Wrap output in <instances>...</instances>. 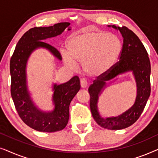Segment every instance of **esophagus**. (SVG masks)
<instances>
[{
	"label": "esophagus",
	"instance_id": "esophagus-1",
	"mask_svg": "<svg viewBox=\"0 0 158 158\" xmlns=\"http://www.w3.org/2000/svg\"><path fill=\"white\" fill-rule=\"evenodd\" d=\"M80 82H81V86L82 88H85L88 87V83H87V81H86L85 79L82 78V79H81V81Z\"/></svg>",
	"mask_w": 158,
	"mask_h": 158
}]
</instances>
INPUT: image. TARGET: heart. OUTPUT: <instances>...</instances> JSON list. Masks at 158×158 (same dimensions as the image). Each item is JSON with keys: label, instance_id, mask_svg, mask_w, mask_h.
Masks as SVG:
<instances>
[{"label": "heart", "instance_id": "b5f03b06", "mask_svg": "<svg viewBox=\"0 0 158 158\" xmlns=\"http://www.w3.org/2000/svg\"><path fill=\"white\" fill-rule=\"evenodd\" d=\"M68 53L63 58L70 67L75 61L81 62L82 69L90 76H101L111 70L122 49L117 35L105 31L85 29L73 34L66 41Z\"/></svg>", "mask_w": 158, "mask_h": 158}]
</instances>
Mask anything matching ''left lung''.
<instances>
[{"mask_svg": "<svg viewBox=\"0 0 158 158\" xmlns=\"http://www.w3.org/2000/svg\"><path fill=\"white\" fill-rule=\"evenodd\" d=\"M112 27L119 30L124 38L119 60L106 73L96 77L88 88V92L90 111L94 120L103 128L115 130L125 129L132 125L143 111L151 91V66L148 52L139 37L126 27H116L113 25ZM129 70L133 71L137 82L138 96L135 104L117 118H101L98 111L97 103L105 81Z\"/></svg>", "mask_w": 158, "mask_h": 158, "instance_id": "left-lung-1", "label": "left lung"}]
</instances>
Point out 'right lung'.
<instances>
[{"label":"right lung","mask_w":158,"mask_h":158,"mask_svg":"<svg viewBox=\"0 0 158 158\" xmlns=\"http://www.w3.org/2000/svg\"><path fill=\"white\" fill-rule=\"evenodd\" d=\"M70 24L68 22H62L48 27L31 28L21 36L10 57V94L15 107L23 122L36 131L54 132L66 127L70 103L78 92L81 85L77 76L72 77L65 83L58 85L55 84L53 89L55 109L50 113L40 111L34 106L27 90L26 64L28 57L35 49L44 47L61 60L60 52L43 40L59 35Z\"/></svg>","instance_id":"obj_1"}]
</instances>
